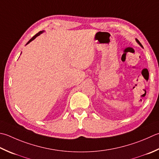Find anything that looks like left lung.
I'll return each mask as SVG.
<instances>
[{"instance_id":"obj_1","label":"left lung","mask_w":159,"mask_h":159,"mask_svg":"<svg viewBox=\"0 0 159 159\" xmlns=\"http://www.w3.org/2000/svg\"><path fill=\"white\" fill-rule=\"evenodd\" d=\"M136 42H137V43H138V44H139V45H140V46H141V47H142V48H143V45H141V43H140V42H139V40H138V39H136Z\"/></svg>"}]
</instances>
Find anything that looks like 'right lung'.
<instances>
[{"label":"right lung","mask_w":159,"mask_h":159,"mask_svg":"<svg viewBox=\"0 0 159 159\" xmlns=\"http://www.w3.org/2000/svg\"><path fill=\"white\" fill-rule=\"evenodd\" d=\"M43 32H44V31H40V32H39V33H37V34H36V35H34V36L32 37V39H30V40H29V41H28V42H27V44H26V45H27V44H29V43H30V42H32L33 40H34V39H35L36 38V37H37V36H39L40 35V34H42Z\"/></svg>","instance_id":"obj_1"}]
</instances>
